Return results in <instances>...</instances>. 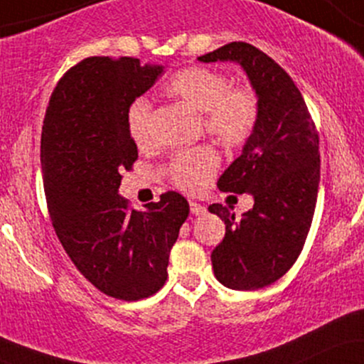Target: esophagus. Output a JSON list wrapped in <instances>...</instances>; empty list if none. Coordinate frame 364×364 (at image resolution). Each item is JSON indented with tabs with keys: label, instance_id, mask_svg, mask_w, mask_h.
<instances>
[{
	"label": "esophagus",
	"instance_id": "esophagus-1",
	"mask_svg": "<svg viewBox=\"0 0 364 364\" xmlns=\"http://www.w3.org/2000/svg\"><path fill=\"white\" fill-rule=\"evenodd\" d=\"M190 212L193 215H202V214H205L207 208L203 205H200V203H196V202H190Z\"/></svg>",
	"mask_w": 364,
	"mask_h": 364
}]
</instances>
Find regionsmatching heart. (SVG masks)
I'll use <instances>...</instances> for the list:
<instances>
[{
  "mask_svg": "<svg viewBox=\"0 0 364 364\" xmlns=\"http://www.w3.org/2000/svg\"><path fill=\"white\" fill-rule=\"evenodd\" d=\"M166 94L196 112H202L205 132L228 149H237L253 136L260 119V99L250 85H232L231 77L205 66H190L174 73ZM152 104L135 99L127 111L129 136L136 145L150 139ZM219 169V156L207 145L178 152L171 161L169 178L188 193L205 190Z\"/></svg>",
  "mask_w": 364,
  "mask_h": 364,
  "instance_id": "heart-1",
  "label": "heart"
}]
</instances>
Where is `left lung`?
Here are the masks:
<instances>
[{
  "label": "left lung",
  "mask_w": 364,
  "mask_h": 364,
  "mask_svg": "<svg viewBox=\"0 0 364 364\" xmlns=\"http://www.w3.org/2000/svg\"><path fill=\"white\" fill-rule=\"evenodd\" d=\"M198 60L237 61L260 99L253 136L217 183L223 191L252 193L255 205L241 219L220 203L208 207L225 224L210 257L217 281L260 289L294 265L306 241L320 183L318 132L292 78L255 46L225 44Z\"/></svg>",
  "instance_id": "left-lung-1"
}]
</instances>
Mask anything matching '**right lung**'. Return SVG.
<instances>
[{"label": "right lung", "instance_id": "obj_1", "mask_svg": "<svg viewBox=\"0 0 364 364\" xmlns=\"http://www.w3.org/2000/svg\"><path fill=\"white\" fill-rule=\"evenodd\" d=\"M139 58L92 56L54 87L41 135V164L53 228L83 277L123 301L149 298L168 279L169 253L190 205L166 191L147 210L118 195L121 173L139 159L129 104L161 77Z\"/></svg>", "mask_w": 364, "mask_h": 364}]
</instances>
